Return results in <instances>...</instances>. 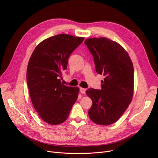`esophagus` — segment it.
I'll return each mask as SVG.
<instances>
[{
    "mask_svg": "<svg viewBox=\"0 0 158 158\" xmlns=\"http://www.w3.org/2000/svg\"><path fill=\"white\" fill-rule=\"evenodd\" d=\"M79 90H80V92H81L82 94H85V91H86V89L80 87V88H79Z\"/></svg>",
    "mask_w": 158,
    "mask_h": 158,
    "instance_id": "1",
    "label": "esophagus"
}]
</instances>
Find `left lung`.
I'll return each instance as SVG.
<instances>
[{
  "mask_svg": "<svg viewBox=\"0 0 158 158\" xmlns=\"http://www.w3.org/2000/svg\"><path fill=\"white\" fill-rule=\"evenodd\" d=\"M84 44L94 58L96 73L104 76L101 89L86 91L93 101L89 116L98 124L110 125L121 118L132 101L133 64L125 49L114 41L93 38Z\"/></svg>",
  "mask_w": 158,
  "mask_h": 158,
  "instance_id": "1",
  "label": "left lung"
}]
</instances>
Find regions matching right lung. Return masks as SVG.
<instances>
[{
    "label": "right lung",
    "mask_w": 158,
    "mask_h": 158,
    "mask_svg": "<svg viewBox=\"0 0 158 158\" xmlns=\"http://www.w3.org/2000/svg\"><path fill=\"white\" fill-rule=\"evenodd\" d=\"M84 37L58 34L41 42L34 49L27 69V84L32 104L46 123L56 125L69 116L79 88L63 84L62 72L70 55Z\"/></svg>",
    "instance_id": "right-lung-1"
}]
</instances>
